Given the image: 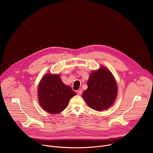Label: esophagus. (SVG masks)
<instances>
[{
    "instance_id": "1",
    "label": "esophagus",
    "mask_w": 153,
    "mask_h": 153,
    "mask_svg": "<svg viewBox=\"0 0 153 153\" xmlns=\"http://www.w3.org/2000/svg\"><path fill=\"white\" fill-rule=\"evenodd\" d=\"M77 94L79 95H81L82 94V89H79V90H78L77 91Z\"/></svg>"
}]
</instances>
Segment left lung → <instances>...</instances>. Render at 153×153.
Instances as JSON below:
<instances>
[{"instance_id":"8db88e82","label":"left lung","mask_w":153,"mask_h":153,"mask_svg":"<svg viewBox=\"0 0 153 153\" xmlns=\"http://www.w3.org/2000/svg\"><path fill=\"white\" fill-rule=\"evenodd\" d=\"M87 85L82 98L89 107L100 111L112 105L117 95V85L112 74L107 68H100L91 73Z\"/></svg>"}]
</instances>
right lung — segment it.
Here are the masks:
<instances>
[{
    "mask_svg": "<svg viewBox=\"0 0 153 153\" xmlns=\"http://www.w3.org/2000/svg\"><path fill=\"white\" fill-rule=\"evenodd\" d=\"M41 107L51 114H58L65 109L76 93L65 85L58 75L46 74L41 81L38 90Z\"/></svg>",
    "mask_w": 153,
    "mask_h": 153,
    "instance_id": "1",
    "label": "right lung"
}]
</instances>
